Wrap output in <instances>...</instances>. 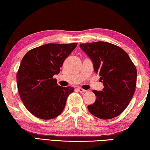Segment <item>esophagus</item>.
<instances>
[{
  "instance_id": "1",
  "label": "esophagus",
  "mask_w": 150,
  "mask_h": 150,
  "mask_svg": "<svg viewBox=\"0 0 150 150\" xmlns=\"http://www.w3.org/2000/svg\"><path fill=\"white\" fill-rule=\"evenodd\" d=\"M77 89L79 90V91H80V93H85V92H86V91H87L86 90H84V89H83V88H80V87H79V88H78Z\"/></svg>"
}]
</instances>
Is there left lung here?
<instances>
[{
	"instance_id": "1",
	"label": "left lung",
	"mask_w": 150,
	"mask_h": 150,
	"mask_svg": "<svg viewBox=\"0 0 150 150\" xmlns=\"http://www.w3.org/2000/svg\"><path fill=\"white\" fill-rule=\"evenodd\" d=\"M80 47L93 62L104 88L93 90L94 103L88 111L97 118L108 120L120 115L133 97L137 82V69L122 49L106 42L80 44Z\"/></svg>"
}]
</instances>
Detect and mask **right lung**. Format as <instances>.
Here are the masks:
<instances>
[{
    "instance_id": "right-lung-1",
    "label": "right lung",
    "mask_w": 150,
    "mask_h": 150,
    "mask_svg": "<svg viewBox=\"0 0 150 150\" xmlns=\"http://www.w3.org/2000/svg\"><path fill=\"white\" fill-rule=\"evenodd\" d=\"M77 43H50L31 49L24 55L17 73L19 96L32 114L43 120L57 117L63 112L71 86L57 84L58 74L64 62Z\"/></svg>"
}]
</instances>
